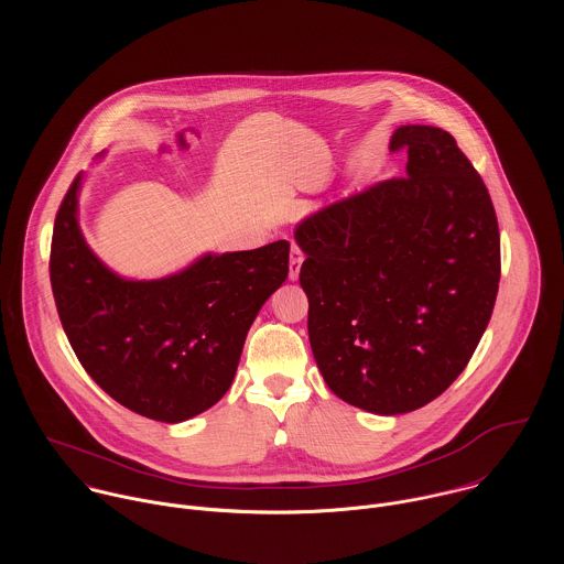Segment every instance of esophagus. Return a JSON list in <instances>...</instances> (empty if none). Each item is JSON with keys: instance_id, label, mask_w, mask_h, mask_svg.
Wrapping results in <instances>:
<instances>
[{"instance_id": "34e87169", "label": "esophagus", "mask_w": 564, "mask_h": 564, "mask_svg": "<svg viewBox=\"0 0 564 564\" xmlns=\"http://www.w3.org/2000/svg\"><path fill=\"white\" fill-rule=\"evenodd\" d=\"M302 262H304V253L297 245L291 247V258H289V278L291 280H297L300 278V269H302Z\"/></svg>"}]
</instances>
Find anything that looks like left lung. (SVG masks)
Returning a JSON list of instances; mask_svg holds the SVG:
<instances>
[{"mask_svg": "<svg viewBox=\"0 0 564 564\" xmlns=\"http://www.w3.org/2000/svg\"><path fill=\"white\" fill-rule=\"evenodd\" d=\"M405 175L336 202L295 230L306 253L311 347L329 391L376 414L436 400L465 371L499 289V228L456 139L402 126Z\"/></svg>", "mask_w": 564, "mask_h": 564, "instance_id": "left-lung-1", "label": "left lung"}]
</instances>
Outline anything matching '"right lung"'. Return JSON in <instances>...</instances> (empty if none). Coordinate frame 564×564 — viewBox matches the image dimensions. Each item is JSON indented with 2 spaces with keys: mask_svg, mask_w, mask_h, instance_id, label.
Returning a JSON list of instances; mask_svg holds the SVG:
<instances>
[{
  "mask_svg": "<svg viewBox=\"0 0 564 564\" xmlns=\"http://www.w3.org/2000/svg\"><path fill=\"white\" fill-rule=\"evenodd\" d=\"M82 173L56 221L50 280L63 329L86 373L128 410L186 421L230 389L245 336L289 275V241L221 256L150 282L115 275L78 226Z\"/></svg>",
  "mask_w": 564,
  "mask_h": 564,
  "instance_id": "1",
  "label": "right lung"
}]
</instances>
